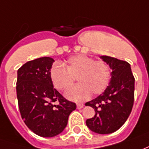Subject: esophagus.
I'll use <instances>...</instances> for the list:
<instances>
[{
	"mask_svg": "<svg viewBox=\"0 0 149 149\" xmlns=\"http://www.w3.org/2000/svg\"><path fill=\"white\" fill-rule=\"evenodd\" d=\"M77 109H81V108L84 107V104H81V103L77 104Z\"/></svg>",
	"mask_w": 149,
	"mask_h": 149,
	"instance_id": "obj_1",
	"label": "esophagus"
}]
</instances>
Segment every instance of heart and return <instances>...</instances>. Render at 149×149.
Wrapping results in <instances>:
<instances>
[{
    "instance_id": "obj_1",
    "label": "heart",
    "mask_w": 149,
    "mask_h": 149,
    "mask_svg": "<svg viewBox=\"0 0 149 149\" xmlns=\"http://www.w3.org/2000/svg\"><path fill=\"white\" fill-rule=\"evenodd\" d=\"M64 65L54 64L50 69V77L54 87L61 91L69 89L77 77L79 84L65 93L69 100L84 101L91 93H102L108 85L111 69L104 61L79 55L69 58Z\"/></svg>"
}]
</instances>
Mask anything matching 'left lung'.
<instances>
[{
	"label": "left lung",
	"mask_w": 149,
	"mask_h": 149,
	"mask_svg": "<svg viewBox=\"0 0 149 149\" xmlns=\"http://www.w3.org/2000/svg\"><path fill=\"white\" fill-rule=\"evenodd\" d=\"M100 58L110 66L111 78L102 94L85 103L96 113L92 118L86 120V125L93 132L105 135L118 130L131 114L135 78L127 62L107 56Z\"/></svg>",
	"instance_id": "8db88e82"
}]
</instances>
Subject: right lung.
I'll list each match as a JSON object with an SVG mask.
<instances>
[{
  "label": "right lung",
  "mask_w": 149,
  "mask_h": 149,
  "mask_svg": "<svg viewBox=\"0 0 149 149\" xmlns=\"http://www.w3.org/2000/svg\"><path fill=\"white\" fill-rule=\"evenodd\" d=\"M54 61L51 57H41L28 61L17 70V97L22 118L28 128L42 137L62 132L77 107L53 87L50 69ZM55 102L58 105H54Z\"/></svg>",
  "instance_id": "1"
}]
</instances>
